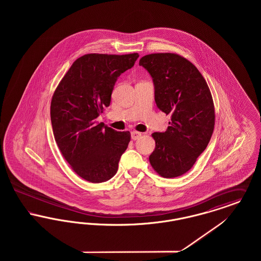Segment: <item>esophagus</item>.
<instances>
[{
	"instance_id": "1",
	"label": "esophagus",
	"mask_w": 261,
	"mask_h": 261,
	"mask_svg": "<svg viewBox=\"0 0 261 261\" xmlns=\"http://www.w3.org/2000/svg\"><path fill=\"white\" fill-rule=\"evenodd\" d=\"M142 136V133H140V132H138V131H133V132H131V137H132V139L135 141V140H138L140 137Z\"/></svg>"
}]
</instances>
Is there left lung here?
Here are the masks:
<instances>
[{
    "label": "left lung",
    "mask_w": 261,
    "mask_h": 261,
    "mask_svg": "<svg viewBox=\"0 0 261 261\" xmlns=\"http://www.w3.org/2000/svg\"><path fill=\"white\" fill-rule=\"evenodd\" d=\"M139 65L152 77L158 108L171 115L165 132L151 134L155 148L149 163L162 177L181 176L211 141L215 121L211 90L199 69L180 55L150 54Z\"/></svg>",
    "instance_id": "8db88e82"
}]
</instances>
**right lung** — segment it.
Instances as JSON below:
<instances>
[{"mask_svg":"<svg viewBox=\"0 0 261 261\" xmlns=\"http://www.w3.org/2000/svg\"><path fill=\"white\" fill-rule=\"evenodd\" d=\"M137 53L88 54L78 58L55 90L50 121L57 145L75 173L91 183L113 177L130 142L96 118L109 107L117 78L133 67Z\"/></svg>","mask_w":261,"mask_h":261,"instance_id":"obj_1","label":"right lung"}]
</instances>
